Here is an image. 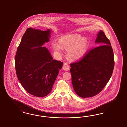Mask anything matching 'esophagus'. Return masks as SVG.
<instances>
[{"instance_id": "34e87169", "label": "esophagus", "mask_w": 127, "mask_h": 127, "mask_svg": "<svg viewBox=\"0 0 127 127\" xmlns=\"http://www.w3.org/2000/svg\"><path fill=\"white\" fill-rule=\"evenodd\" d=\"M63 69L65 71H67L69 69V65L67 63H65L63 66Z\"/></svg>"}]
</instances>
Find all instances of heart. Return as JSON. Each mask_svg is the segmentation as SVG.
<instances>
[{"mask_svg":"<svg viewBox=\"0 0 127 127\" xmlns=\"http://www.w3.org/2000/svg\"><path fill=\"white\" fill-rule=\"evenodd\" d=\"M59 44H52L54 50L59 54H61L62 48H67V54L70 59L76 60L84 54L87 48V40L81 38L78 34H68L60 37Z\"/></svg>","mask_w":127,"mask_h":127,"instance_id":"heart-1","label":"heart"}]
</instances>
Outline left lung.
I'll use <instances>...</instances> for the list:
<instances>
[{
    "label": "left lung",
    "mask_w": 127,
    "mask_h": 127,
    "mask_svg": "<svg viewBox=\"0 0 127 127\" xmlns=\"http://www.w3.org/2000/svg\"><path fill=\"white\" fill-rule=\"evenodd\" d=\"M100 45L91 48L83 58L70 64V69L74 91L87 98L100 93L111 77L115 65L113 50L103 32L97 34Z\"/></svg>",
    "instance_id": "8db88e82"
}]
</instances>
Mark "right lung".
Segmentation results:
<instances>
[{
  "label": "right lung",
  "instance_id": "add662e5",
  "mask_svg": "<svg viewBox=\"0 0 127 127\" xmlns=\"http://www.w3.org/2000/svg\"><path fill=\"white\" fill-rule=\"evenodd\" d=\"M50 31L27 28L16 54L17 78L27 92L37 97L50 93L63 65L62 62L53 60L48 49L41 46L49 41ZM35 47H38L32 48Z\"/></svg>",
  "mask_w": 127,
  "mask_h": 127
}]
</instances>
